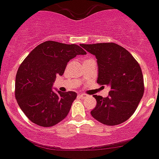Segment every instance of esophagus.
<instances>
[{
  "label": "esophagus",
  "instance_id": "obj_1",
  "mask_svg": "<svg viewBox=\"0 0 159 159\" xmlns=\"http://www.w3.org/2000/svg\"><path fill=\"white\" fill-rule=\"evenodd\" d=\"M79 97H80V98H87L88 95L85 94V93H80Z\"/></svg>",
  "mask_w": 159,
  "mask_h": 159
}]
</instances>
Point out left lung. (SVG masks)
<instances>
[{
    "instance_id": "8db88e82",
    "label": "left lung",
    "mask_w": 159,
    "mask_h": 159,
    "mask_svg": "<svg viewBox=\"0 0 159 159\" xmlns=\"http://www.w3.org/2000/svg\"><path fill=\"white\" fill-rule=\"evenodd\" d=\"M80 45L96 57L97 82L110 87L106 98L93 95L97 105L91 115L105 125L122 123L133 115L144 93L140 66L129 52L115 43Z\"/></svg>"
}]
</instances>
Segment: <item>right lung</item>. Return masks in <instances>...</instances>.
<instances>
[{
	"label": "right lung",
	"mask_w": 159,
	"mask_h": 159,
	"mask_svg": "<svg viewBox=\"0 0 159 159\" xmlns=\"http://www.w3.org/2000/svg\"><path fill=\"white\" fill-rule=\"evenodd\" d=\"M86 52L78 45L45 41L36 47L20 64L16 76L15 97L31 121L49 127L68 115L77 98L73 91H53L57 75L64 74L67 63Z\"/></svg>",
	"instance_id": "obj_1"
}]
</instances>
